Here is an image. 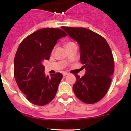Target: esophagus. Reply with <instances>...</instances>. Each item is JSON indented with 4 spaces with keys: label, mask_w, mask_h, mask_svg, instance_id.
<instances>
[{
    "label": "esophagus",
    "mask_w": 131,
    "mask_h": 131,
    "mask_svg": "<svg viewBox=\"0 0 131 131\" xmlns=\"http://www.w3.org/2000/svg\"><path fill=\"white\" fill-rule=\"evenodd\" d=\"M68 75V73H67V72H64L63 73V76H67V75Z\"/></svg>",
    "instance_id": "1"
}]
</instances>
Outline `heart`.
Wrapping results in <instances>:
<instances>
[{
	"label": "heart",
	"mask_w": 131,
	"mask_h": 131,
	"mask_svg": "<svg viewBox=\"0 0 131 131\" xmlns=\"http://www.w3.org/2000/svg\"><path fill=\"white\" fill-rule=\"evenodd\" d=\"M72 43V42H68V43H66V46H67V45H68V44H69V43Z\"/></svg>",
	"instance_id": "1"
}]
</instances>
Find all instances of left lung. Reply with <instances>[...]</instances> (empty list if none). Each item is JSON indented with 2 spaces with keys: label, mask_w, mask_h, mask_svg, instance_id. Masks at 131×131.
<instances>
[{
  "label": "left lung",
  "mask_w": 131,
  "mask_h": 131,
  "mask_svg": "<svg viewBox=\"0 0 131 131\" xmlns=\"http://www.w3.org/2000/svg\"><path fill=\"white\" fill-rule=\"evenodd\" d=\"M61 28L80 46V62L86 70L82 77L75 75L74 93L85 103H96L106 95L112 82L114 72L112 50L102 36L89 29L68 26Z\"/></svg>",
  "instance_id": "8db88e82"
}]
</instances>
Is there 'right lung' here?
Instances as JSON below:
<instances>
[{
	"label": "right lung",
	"mask_w": 131,
	"mask_h": 131,
	"mask_svg": "<svg viewBox=\"0 0 131 131\" xmlns=\"http://www.w3.org/2000/svg\"><path fill=\"white\" fill-rule=\"evenodd\" d=\"M67 36L59 28H42L21 42L14 57V74L19 89L31 103L43 106L54 98L63 75L46 76L42 61L48 60L58 40Z\"/></svg>",
	"instance_id": "add662e5"
}]
</instances>
